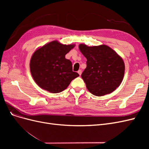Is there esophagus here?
<instances>
[{"instance_id": "esophagus-1", "label": "esophagus", "mask_w": 149, "mask_h": 149, "mask_svg": "<svg viewBox=\"0 0 149 149\" xmlns=\"http://www.w3.org/2000/svg\"><path fill=\"white\" fill-rule=\"evenodd\" d=\"M78 74H79V75L81 74V73H82V71H81V70H78Z\"/></svg>"}]
</instances>
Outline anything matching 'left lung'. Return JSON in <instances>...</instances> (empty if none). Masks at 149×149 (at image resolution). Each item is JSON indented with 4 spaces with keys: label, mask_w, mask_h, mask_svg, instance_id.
<instances>
[{
    "label": "left lung",
    "mask_w": 149,
    "mask_h": 149,
    "mask_svg": "<svg viewBox=\"0 0 149 149\" xmlns=\"http://www.w3.org/2000/svg\"><path fill=\"white\" fill-rule=\"evenodd\" d=\"M79 48L87 59V66L81 78L90 93L102 96L119 87L125 71L124 63L120 56L105 45L88 47L80 44Z\"/></svg>",
    "instance_id": "1"
}]
</instances>
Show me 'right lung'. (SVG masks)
<instances>
[{
  "instance_id": "add662e5",
  "label": "right lung",
  "mask_w": 149,
  "mask_h": 149,
  "mask_svg": "<svg viewBox=\"0 0 149 149\" xmlns=\"http://www.w3.org/2000/svg\"><path fill=\"white\" fill-rule=\"evenodd\" d=\"M74 47L53 41L35 52L30 68L31 76L40 88L52 93H60L79 76L73 71L71 61L65 58Z\"/></svg>"
}]
</instances>
